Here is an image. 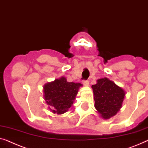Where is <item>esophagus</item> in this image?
<instances>
[{"label": "esophagus", "mask_w": 148, "mask_h": 148, "mask_svg": "<svg viewBox=\"0 0 148 148\" xmlns=\"http://www.w3.org/2000/svg\"><path fill=\"white\" fill-rule=\"evenodd\" d=\"M82 83L84 85L86 86H89V81L88 80H83Z\"/></svg>", "instance_id": "34e87169"}]
</instances>
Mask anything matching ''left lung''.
<instances>
[{
  "mask_svg": "<svg viewBox=\"0 0 148 148\" xmlns=\"http://www.w3.org/2000/svg\"><path fill=\"white\" fill-rule=\"evenodd\" d=\"M95 108L103 119H109L118 113L122 107L125 92L108 78H101L92 86Z\"/></svg>",
  "mask_w": 148,
  "mask_h": 148,
  "instance_id": "8db88e82",
  "label": "left lung"
}]
</instances>
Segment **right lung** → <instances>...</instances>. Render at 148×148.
<instances>
[{
  "mask_svg": "<svg viewBox=\"0 0 148 148\" xmlns=\"http://www.w3.org/2000/svg\"><path fill=\"white\" fill-rule=\"evenodd\" d=\"M80 83L68 82L61 77L44 86V96L50 111L54 114H62L73 104Z\"/></svg>",
  "mask_w": 148,
  "mask_h": 148,
  "instance_id": "1",
  "label": "right lung"
}]
</instances>
